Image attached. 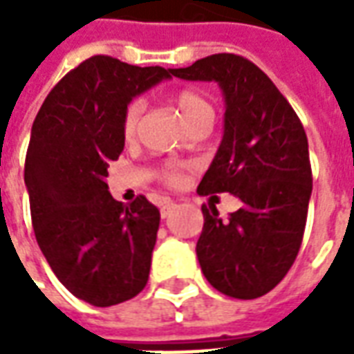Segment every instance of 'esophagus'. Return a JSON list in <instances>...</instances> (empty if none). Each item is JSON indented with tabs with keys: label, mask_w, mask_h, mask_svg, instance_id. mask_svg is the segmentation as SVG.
Returning a JSON list of instances; mask_svg holds the SVG:
<instances>
[{
	"label": "esophagus",
	"mask_w": 354,
	"mask_h": 354,
	"mask_svg": "<svg viewBox=\"0 0 354 354\" xmlns=\"http://www.w3.org/2000/svg\"><path fill=\"white\" fill-rule=\"evenodd\" d=\"M172 208H174V201L162 199V203H161V216H162V218H167V216L172 212Z\"/></svg>",
	"instance_id": "esophagus-1"
}]
</instances>
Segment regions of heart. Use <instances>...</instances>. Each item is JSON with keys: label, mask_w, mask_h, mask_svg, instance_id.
<instances>
[{"label": "heart", "mask_w": 354, "mask_h": 354, "mask_svg": "<svg viewBox=\"0 0 354 354\" xmlns=\"http://www.w3.org/2000/svg\"><path fill=\"white\" fill-rule=\"evenodd\" d=\"M172 104L178 109L180 117L184 119L185 124H192L195 119L203 115H212V108L201 94L195 91H180L172 96ZM142 113H144V100H132L127 108H124L123 121H121V129H123V136L127 140L134 138V134L138 131V124L142 121ZM162 178L169 184H176L180 180V172L176 170L174 165H169L162 170Z\"/></svg>", "instance_id": "1"}]
</instances>
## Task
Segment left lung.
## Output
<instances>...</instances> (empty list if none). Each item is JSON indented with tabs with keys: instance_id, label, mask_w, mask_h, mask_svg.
Returning a JSON list of instances; mask_svg holds the SVG:
<instances>
[{
	"instance_id": "8db88e82",
	"label": "left lung",
	"mask_w": 354,
	"mask_h": 354,
	"mask_svg": "<svg viewBox=\"0 0 354 354\" xmlns=\"http://www.w3.org/2000/svg\"><path fill=\"white\" fill-rule=\"evenodd\" d=\"M170 73L222 88V144L197 192H227L243 203L227 220L203 205L201 269L225 296H263L288 273L304 239L313 192L304 124L273 81L239 55H212Z\"/></svg>"
}]
</instances>
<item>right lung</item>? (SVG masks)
<instances>
[{"instance_id": "right-lung-1", "label": "right lung", "mask_w": 354, "mask_h": 354, "mask_svg": "<svg viewBox=\"0 0 354 354\" xmlns=\"http://www.w3.org/2000/svg\"><path fill=\"white\" fill-rule=\"evenodd\" d=\"M170 70L87 58L47 94L32 124L24 182L37 245L73 296L123 304L146 286L159 208L144 195L127 207L108 192V167L124 147V108Z\"/></svg>"}]
</instances>
